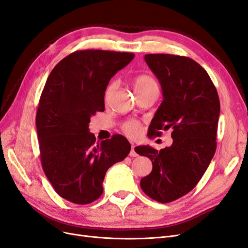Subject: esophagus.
<instances>
[{
    "label": "esophagus",
    "instance_id": "34e87169",
    "mask_svg": "<svg viewBox=\"0 0 248 248\" xmlns=\"http://www.w3.org/2000/svg\"><path fill=\"white\" fill-rule=\"evenodd\" d=\"M134 147H136V146H134L133 144L131 145V151H130V153H129V156L130 157H137L138 156V153L136 152V150H134Z\"/></svg>",
    "mask_w": 248,
    "mask_h": 248
}]
</instances>
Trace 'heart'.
I'll list each match as a JSON object with an SVG mask.
<instances>
[{"label": "heart", "mask_w": 248, "mask_h": 248, "mask_svg": "<svg viewBox=\"0 0 248 248\" xmlns=\"http://www.w3.org/2000/svg\"><path fill=\"white\" fill-rule=\"evenodd\" d=\"M133 87L136 93L150 91V90H158L157 81L148 74H140L133 79ZM117 88V81H111L104 92V99L108 100ZM123 131L131 138H136L140 133V125L136 120H128L122 125Z\"/></svg>", "instance_id": "obj_1"}]
</instances>
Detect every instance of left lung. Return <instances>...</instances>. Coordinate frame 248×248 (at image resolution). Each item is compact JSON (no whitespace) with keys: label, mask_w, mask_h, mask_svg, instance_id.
Here are the masks:
<instances>
[{"label":"left lung","mask_w":248,"mask_h":248,"mask_svg":"<svg viewBox=\"0 0 248 248\" xmlns=\"http://www.w3.org/2000/svg\"><path fill=\"white\" fill-rule=\"evenodd\" d=\"M145 61L158 78L163 101L149 126V138L171 130L172 144L160 151L137 147L153 169L140 180L148 197L167 204L197 186L216 150L220 112L217 90L207 71L192 59L169 55H146Z\"/></svg>","instance_id":"8db88e82"}]
</instances>
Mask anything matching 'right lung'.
<instances>
[{
    "label": "right lung",
    "mask_w": 248,
    "mask_h": 248,
    "mask_svg": "<svg viewBox=\"0 0 248 248\" xmlns=\"http://www.w3.org/2000/svg\"><path fill=\"white\" fill-rule=\"evenodd\" d=\"M133 58L132 52L77 50L55 66L43 88L36 115L42 169L59 196L74 204L98 199L107 170L130 152L121 134L96 141L89 123L104 110L109 79Z\"/></svg>",
    "instance_id": "add662e5"
}]
</instances>
